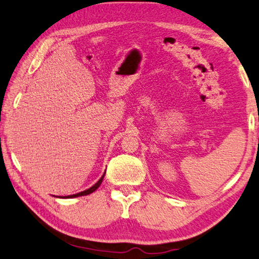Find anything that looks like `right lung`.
<instances>
[{
	"label": "right lung",
	"instance_id": "obj_1",
	"mask_svg": "<svg viewBox=\"0 0 259 259\" xmlns=\"http://www.w3.org/2000/svg\"><path fill=\"white\" fill-rule=\"evenodd\" d=\"M104 176H105V174L101 176V179L99 180V181H98L96 184H94V186H92L91 188H89L88 190H85V191H81V192H78V194H76V195H70V196H67L65 197V198H75V197H79V196H86V195H90V194H92L93 191H96L98 188L100 187V184H101V182H102V180H104Z\"/></svg>",
	"mask_w": 259,
	"mask_h": 259
}]
</instances>
